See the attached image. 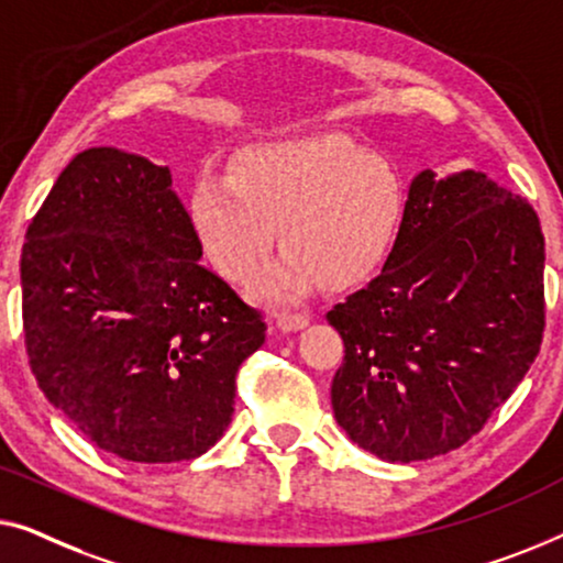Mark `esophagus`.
<instances>
[{"mask_svg": "<svg viewBox=\"0 0 563 563\" xmlns=\"http://www.w3.org/2000/svg\"><path fill=\"white\" fill-rule=\"evenodd\" d=\"M275 323H278V329H283V331H298L308 323V313L306 311H292V313L283 311L275 316Z\"/></svg>", "mask_w": 563, "mask_h": 563, "instance_id": "obj_1", "label": "esophagus"}]
</instances>
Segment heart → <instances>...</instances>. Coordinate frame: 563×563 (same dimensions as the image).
<instances>
[{
	"label": "heart",
	"mask_w": 563,
	"mask_h": 563,
	"mask_svg": "<svg viewBox=\"0 0 563 563\" xmlns=\"http://www.w3.org/2000/svg\"><path fill=\"white\" fill-rule=\"evenodd\" d=\"M406 180L385 157L344 134L267 142L240 150L229 178H196L188 217L213 267L250 280L280 227L285 255L252 283L260 298L346 288L383 265L406 217Z\"/></svg>",
	"instance_id": "1"
}]
</instances>
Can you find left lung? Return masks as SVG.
Instances as JSON below:
<instances>
[{
  "label": "left lung",
  "mask_w": 563,
  "mask_h": 563,
  "mask_svg": "<svg viewBox=\"0 0 563 563\" xmlns=\"http://www.w3.org/2000/svg\"><path fill=\"white\" fill-rule=\"evenodd\" d=\"M543 232L485 173H418L383 273L327 313L344 339L334 418L385 462L482 431L541 350Z\"/></svg>",
  "instance_id": "1"
}]
</instances>
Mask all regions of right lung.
Returning a JSON list of instances; mask_svg holds the SVG:
<instances>
[{"label":"right lung","mask_w":563,"mask_h":563,"mask_svg":"<svg viewBox=\"0 0 563 563\" xmlns=\"http://www.w3.org/2000/svg\"><path fill=\"white\" fill-rule=\"evenodd\" d=\"M170 170L117 147L78 153L27 227L30 369L99 449L188 462L227 431L236 369L265 321L199 263Z\"/></svg>","instance_id":"add662e5"}]
</instances>
